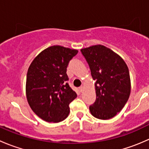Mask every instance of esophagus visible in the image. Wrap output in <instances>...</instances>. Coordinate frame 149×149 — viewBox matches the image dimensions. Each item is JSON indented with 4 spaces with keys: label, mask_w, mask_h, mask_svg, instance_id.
Masks as SVG:
<instances>
[{
    "label": "esophagus",
    "mask_w": 149,
    "mask_h": 149,
    "mask_svg": "<svg viewBox=\"0 0 149 149\" xmlns=\"http://www.w3.org/2000/svg\"><path fill=\"white\" fill-rule=\"evenodd\" d=\"M79 91H80L81 92H82V91H84V86H81L79 87Z\"/></svg>",
    "instance_id": "1"
}]
</instances>
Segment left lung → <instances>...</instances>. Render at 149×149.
Instances as JSON below:
<instances>
[{
  "mask_svg": "<svg viewBox=\"0 0 149 149\" xmlns=\"http://www.w3.org/2000/svg\"><path fill=\"white\" fill-rule=\"evenodd\" d=\"M93 79L95 81V102L89 106L96 118L108 120L120 112L130 94L129 70L124 60L114 51L102 45L83 48Z\"/></svg>",
  "mask_w": 149,
  "mask_h": 149,
  "instance_id": "8db88e82",
  "label": "left lung"
}]
</instances>
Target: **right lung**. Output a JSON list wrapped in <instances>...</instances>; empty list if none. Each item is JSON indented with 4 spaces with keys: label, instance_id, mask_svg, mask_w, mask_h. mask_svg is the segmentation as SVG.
<instances>
[{
    "label": "right lung",
    "instance_id": "right-lung-1",
    "mask_svg": "<svg viewBox=\"0 0 149 149\" xmlns=\"http://www.w3.org/2000/svg\"><path fill=\"white\" fill-rule=\"evenodd\" d=\"M77 49L60 45L42 51L29 67L26 95L30 107L42 120L59 123L70 112L69 104L76 93L69 86L66 70Z\"/></svg>",
    "mask_w": 149,
    "mask_h": 149
}]
</instances>
